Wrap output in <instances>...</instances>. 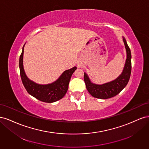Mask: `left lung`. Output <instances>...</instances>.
Listing matches in <instances>:
<instances>
[{
	"label": "left lung",
	"instance_id": "left-lung-1",
	"mask_svg": "<svg viewBox=\"0 0 149 149\" xmlns=\"http://www.w3.org/2000/svg\"><path fill=\"white\" fill-rule=\"evenodd\" d=\"M123 42L127 53V58L123 73L116 79L101 85L91 83L88 74L84 73V79L86 87L92 96L104 100L112 97L118 94L127 84L131 73V53L124 37Z\"/></svg>",
	"mask_w": 149,
	"mask_h": 149
}]
</instances>
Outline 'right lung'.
Instances as JSON below:
<instances>
[{
  "instance_id": "obj_1",
  "label": "right lung",
  "mask_w": 149,
  "mask_h": 149,
  "mask_svg": "<svg viewBox=\"0 0 149 149\" xmlns=\"http://www.w3.org/2000/svg\"><path fill=\"white\" fill-rule=\"evenodd\" d=\"M24 46L20 56V73L25 88L30 95L37 100L45 102H54L61 100L66 94L72 74L76 70L74 66L71 69L65 71L60 78L55 82L48 84H39L29 79L25 74L23 65V56Z\"/></svg>"
}]
</instances>
